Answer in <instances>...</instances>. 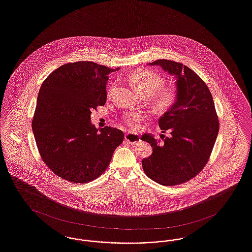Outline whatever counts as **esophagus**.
Masks as SVG:
<instances>
[{
    "mask_svg": "<svg viewBox=\"0 0 252 252\" xmlns=\"http://www.w3.org/2000/svg\"><path fill=\"white\" fill-rule=\"evenodd\" d=\"M125 139H126V141H128L130 144H136L137 142L141 141V138H140L139 135L132 134V133H126L125 135Z\"/></svg>",
    "mask_w": 252,
    "mask_h": 252,
    "instance_id": "34e87169",
    "label": "esophagus"
}]
</instances>
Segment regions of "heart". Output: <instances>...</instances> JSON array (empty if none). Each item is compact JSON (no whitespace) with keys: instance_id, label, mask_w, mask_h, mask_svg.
<instances>
[{"instance_id":"obj_1","label":"heart","mask_w":252,"mask_h":252,"mask_svg":"<svg viewBox=\"0 0 252 252\" xmlns=\"http://www.w3.org/2000/svg\"><path fill=\"white\" fill-rule=\"evenodd\" d=\"M129 81L133 88L141 95H152V104L158 111L168 110L176 99V90L170 86L162 87L164 80L157 72L149 69L134 71L129 77ZM144 117L142 113H131L125 116V122L136 128Z\"/></svg>"}]
</instances>
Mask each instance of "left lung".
<instances>
[{
    "label": "left lung",
    "instance_id": "1",
    "mask_svg": "<svg viewBox=\"0 0 252 252\" xmlns=\"http://www.w3.org/2000/svg\"><path fill=\"white\" fill-rule=\"evenodd\" d=\"M159 65L176 78V100L158 120V126L170 137L162 135L157 141L144 134L141 141L153 147V154L143 158L145 174L163 186H176L189 181L209 160L220 124L210 90L205 82L181 63L157 60Z\"/></svg>",
    "mask_w": 252,
    "mask_h": 252
}]
</instances>
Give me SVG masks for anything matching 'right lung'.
<instances>
[{
	"label": "right lung",
	"instance_id": "obj_1",
	"mask_svg": "<svg viewBox=\"0 0 252 252\" xmlns=\"http://www.w3.org/2000/svg\"><path fill=\"white\" fill-rule=\"evenodd\" d=\"M111 69L80 61L58 67L43 81L32 128L42 160L61 178L85 184L108 168L123 131L91 123L92 111L104 106Z\"/></svg>",
	"mask_w": 252,
	"mask_h": 252
}]
</instances>
